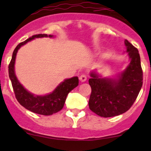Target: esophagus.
Returning a JSON list of instances; mask_svg holds the SVG:
<instances>
[{"label": "esophagus", "instance_id": "esophagus-1", "mask_svg": "<svg viewBox=\"0 0 151 151\" xmlns=\"http://www.w3.org/2000/svg\"><path fill=\"white\" fill-rule=\"evenodd\" d=\"M79 79H80V80L82 83H84V82L87 80V76L85 75V74H81V75L80 76V77H79Z\"/></svg>", "mask_w": 151, "mask_h": 151}]
</instances>
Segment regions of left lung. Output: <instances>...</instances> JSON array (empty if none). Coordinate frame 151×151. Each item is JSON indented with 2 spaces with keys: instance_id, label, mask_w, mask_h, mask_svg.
<instances>
[{
  "instance_id": "obj_1",
  "label": "left lung",
  "mask_w": 151,
  "mask_h": 151,
  "mask_svg": "<svg viewBox=\"0 0 151 151\" xmlns=\"http://www.w3.org/2000/svg\"><path fill=\"white\" fill-rule=\"evenodd\" d=\"M124 43L130 62L123 71L112 78L101 77L94 70L90 73L89 108L104 118L117 116L129 110L142 86L139 52L128 40Z\"/></svg>"
}]
</instances>
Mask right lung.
I'll return each mask as SVG.
<instances>
[{
	"instance_id": "add662e5",
	"label": "right lung",
	"mask_w": 151,
	"mask_h": 151,
	"mask_svg": "<svg viewBox=\"0 0 151 151\" xmlns=\"http://www.w3.org/2000/svg\"><path fill=\"white\" fill-rule=\"evenodd\" d=\"M50 37L53 38V35L37 34L31 36L25 42L19 43L14 49L12 58L9 65V75L12 82L14 92L17 100L22 106L34 113L43 115H51L63 109L66 101L67 95L70 91L75 88L79 84L77 77L66 79L55 88L50 93L44 96L35 95L29 92L21 84L15 74L14 64L17 53L21 47L25 45L36 38Z\"/></svg>"
}]
</instances>
